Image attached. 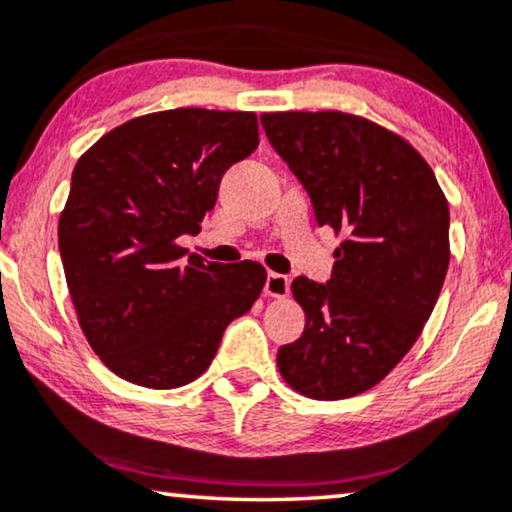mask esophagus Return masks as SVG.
<instances>
[{
  "instance_id": "1",
  "label": "esophagus",
  "mask_w": 512,
  "mask_h": 512,
  "mask_svg": "<svg viewBox=\"0 0 512 512\" xmlns=\"http://www.w3.org/2000/svg\"><path fill=\"white\" fill-rule=\"evenodd\" d=\"M288 286H291V281H288V276L269 272L267 283H264V293H267L269 298H286Z\"/></svg>"
}]
</instances>
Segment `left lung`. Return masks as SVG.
<instances>
[{
  "mask_svg": "<svg viewBox=\"0 0 512 512\" xmlns=\"http://www.w3.org/2000/svg\"><path fill=\"white\" fill-rule=\"evenodd\" d=\"M269 143L343 236L324 283L298 276L305 331L279 348L293 391L341 400L377 386L420 338L451 260L448 200L408 140L346 112L262 114Z\"/></svg>",
  "mask_w": 512,
  "mask_h": 512,
  "instance_id": "obj_1",
  "label": "left lung"
}]
</instances>
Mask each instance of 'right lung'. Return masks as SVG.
<instances>
[{
  "mask_svg": "<svg viewBox=\"0 0 512 512\" xmlns=\"http://www.w3.org/2000/svg\"><path fill=\"white\" fill-rule=\"evenodd\" d=\"M257 143L252 112L181 107L121 123L78 159L59 252L80 329L116 377L145 389L190 384L260 298L262 264L186 258L178 245Z\"/></svg>",
  "mask_w": 512,
  "mask_h": 512,
  "instance_id": "right-lung-1",
  "label": "right lung"
}]
</instances>
